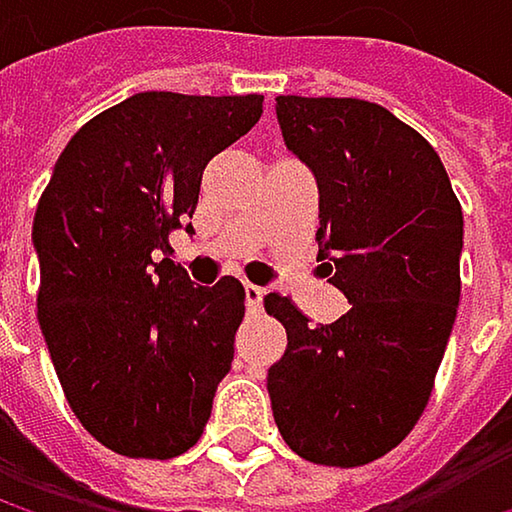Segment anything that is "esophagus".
<instances>
[{
	"mask_svg": "<svg viewBox=\"0 0 512 512\" xmlns=\"http://www.w3.org/2000/svg\"><path fill=\"white\" fill-rule=\"evenodd\" d=\"M263 296H266L263 287L246 284V308H249V314H260V311H263Z\"/></svg>",
	"mask_w": 512,
	"mask_h": 512,
	"instance_id": "34e87169",
	"label": "esophagus"
}]
</instances>
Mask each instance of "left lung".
Returning a JSON list of instances; mask_svg holds the SVG:
<instances>
[{
    "instance_id": "obj_1",
    "label": "left lung",
    "mask_w": 512,
    "mask_h": 512,
    "mask_svg": "<svg viewBox=\"0 0 512 512\" xmlns=\"http://www.w3.org/2000/svg\"><path fill=\"white\" fill-rule=\"evenodd\" d=\"M275 118L317 180V257L350 311L314 326L263 299L287 329L272 418L302 460L353 468L397 448L430 400L460 308L462 207L430 142L376 103L290 94Z\"/></svg>"
}]
</instances>
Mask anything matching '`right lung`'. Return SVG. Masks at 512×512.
<instances>
[{"label": "right lung", "mask_w": 512, "mask_h": 512, "mask_svg": "<svg viewBox=\"0 0 512 512\" xmlns=\"http://www.w3.org/2000/svg\"><path fill=\"white\" fill-rule=\"evenodd\" d=\"M263 112V97L142 91L91 118L38 201V323L79 424L121 457L171 460L210 421L234 361L246 290L195 287L154 252L195 234L207 162Z\"/></svg>", "instance_id": "add662e5"}]
</instances>
